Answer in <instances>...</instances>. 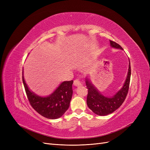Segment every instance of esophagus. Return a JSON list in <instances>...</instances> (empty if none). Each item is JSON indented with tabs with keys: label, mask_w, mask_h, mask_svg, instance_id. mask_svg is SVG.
<instances>
[{
	"label": "esophagus",
	"mask_w": 150,
	"mask_h": 150,
	"mask_svg": "<svg viewBox=\"0 0 150 150\" xmlns=\"http://www.w3.org/2000/svg\"><path fill=\"white\" fill-rule=\"evenodd\" d=\"M74 84L76 86H79L81 85V81L79 79H75L74 81Z\"/></svg>",
	"instance_id": "1"
}]
</instances>
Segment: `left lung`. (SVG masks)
<instances>
[{"mask_svg":"<svg viewBox=\"0 0 150 150\" xmlns=\"http://www.w3.org/2000/svg\"><path fill=\"white\" fill-rule=\"evenodd\" d=\"M111 46L115 48L122 49L120 44L110 40ZM131 78V66L129 64L128 73L127 76L124 86L112 98L104 96L98 92L93 85L88 79H86V84L88 88V93L87 95V104L90 110L99 116H106L113 112L117 108H119L123 103L128 93Z\"/></svg>","mask_w":150,"mask_h":150,"instance_id":"left-lung-1","label":"left lung"}]
</instances>
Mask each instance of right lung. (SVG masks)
<instances>
[{"label":"right lung","instance_id":"1","mask_svg":"<svg viewBox=\"0 0 150 150\" xmlns=\"http://www.w3.org/2000/svg\"><path fill=\"white\" fill-rule=\"evenodd\" d=\"M22 81L30 104L39 115L46 118L54 120L62 116L69 108L72 95L73 80L62 82L52 94L44 98L38 96L30 91L23 76Z\"/></svg>","mask_w":150,"mask_h":150}]
</instances>
